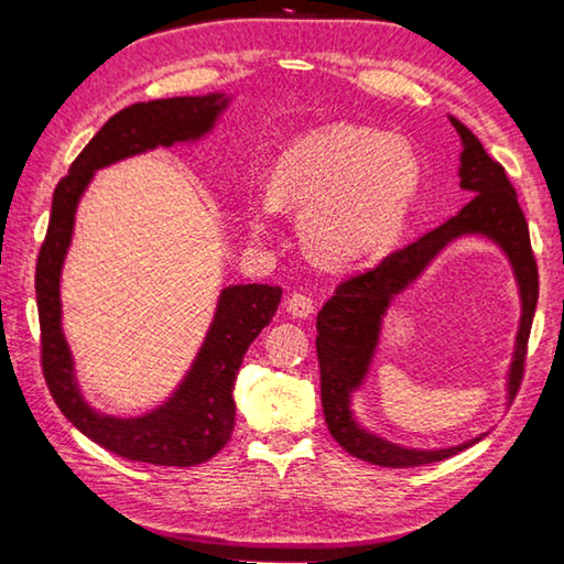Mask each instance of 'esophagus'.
<instances>
[{
	"label": "esophagus",
	"mask_w": 564,
	"mask_h": 564,
	"mask_svg": "<svg viewBox=\"0 0 564 564\" xmlns=\"http://www.w3.org/2000/svg\"><path fill=\"white\" fill-rule=\"evenodd\" d=\"M285 311H289L293 318H308L313 313V299L305 293H291L289 301H285Z\"/></svg>",
	"instance_id": "esophagus-1"
}]
</instances>
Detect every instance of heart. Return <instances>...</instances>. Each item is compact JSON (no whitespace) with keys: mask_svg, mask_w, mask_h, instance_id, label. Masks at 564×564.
I'll return each mask as SVG.
<instances>
[{"mask_svg":"<svg viewBox=\"0 0 564 564\" xmlns=\"http://www.w3.org/2000/svg\"><path fill=\"white\" fill-rule=\"evenodd\" d=\"M420 184V161L403 139L333 123L283 151L269 194L246 204V224L265 238L275 231L281 208H289L301 214V238L316 259L366 263L403 234Z\"/></svg>","mask_w":564,"mask_h":564,"instance_id":"1","label":"heart"}]
</instances>
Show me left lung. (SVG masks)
<instances>
[{"label":"left lung","instance_id":"left-lung-1","mask_svg":"<svg viewBox=\"0 0 564 564\" xmlns=\"http://www.w3.org/2000/svg\"><path fill=\"white\" fill-rule=\"evenodd\" d=\"M451 121L463 141L460 186L475 194L473 202L465 204L457 216L447 218L443 226L386 256L370 271L350 275V279L338 283L336 293L326 301L316 318L321 403L328 431L343 451L380 467H415L445 460V457L457 455L488 435L482 433L473 441L455 447H443V451H417V447L395 445L386 437L366 431V427L358 425L350 410V393L358 390L368 376L390 301L400 291H405L427 269V263L455 238L470 234L490 238L502 248L512 263L514 279L520 285L522 316L508 373L510 400L518 395L524 373V356H528V338L540 291L528 221H524L518 194H514L505 169L482 149L465 123L453 117Z\"/></svg>","mask_w":564,"mask_h":564}]
</instances>
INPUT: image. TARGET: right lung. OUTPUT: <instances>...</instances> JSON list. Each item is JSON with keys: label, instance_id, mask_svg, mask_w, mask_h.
Listing matches in <instances>:
<instances>
[{"label": "right lung", "instance_id": "1", "mask_svg": "<svg viewBox=\"0 0 564 564\" xmlns=\"http://www.w3.org/2000/svg\"><path fill=\"white\" fill-rule=\"evenodd\" d=\"M226 107L228 97L224 94L131 104L104 123L54 188L50 228L36 259L34 283L44 380L54 403L76 431L127 460L191 467L212 460L231 441L238 368L248 346L271 323L281 303V289L265 283L228 285L218 295L204 346L174 395L139 417L104 415L84 400L76 386L74 358L62 333L59 281L74 234V214L94 171L149 149L202 139Z\"/></svg>", "mask_w": 564, "mask_h": 564}]
</instances>
